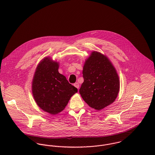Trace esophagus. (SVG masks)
<instances>
[{"label": "esophagus", "mask_w": 155, "mask_h": 155, "mask_svg": "<svg viewBox=\"0 0 155 155\" xmlns=\"http://www.w3.org/2000/svg\"><path fill=\"white\" fill-rule=\"evenodd\" d=\"M74 86L76 88H77L78 89L79 88V83H78V82H76V83H75V84H74Z\"/></svg>", "instance_id": "obj_1"}]
</instances>
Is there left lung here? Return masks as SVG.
I'll use <instances>...</instances> for the list:
<instances>
[{"instance_id":"obj_1","label":"left lung","mask_w":155,"mask_h":155,"mask_svg":"<svg viewBox=\"0 0 155 155\" xmlns=\"http://www.w3.org/2000/svg\"><path fill=\"white\" fill-rule=\"evenodd\" d=\"M82 73L84 82L79 93L89 107L101 110L115 101L120 89V81L108 57L92 51L85 60Z\"/></svg>"}]
</instances>
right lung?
I'll return each instance as SVG.
<instances>
[{
    "mask_svg": "<svg viewBox=\"0 0 155 155\" xmlns=\"http://www.w3.org/2000/svg\"><path fill=\"white\" fill-rule=\"evenodd\" d=\"M59 63L45 57L35 70L31 85L33 98L43 110L55 115L63 110L78 89L58 72Z\"/></svg>",
    "mask_w": 155,
    "mask_h": 155,
    "instance_id": "right-lung-1",
    "label": "right lung"
}]
</instances>
